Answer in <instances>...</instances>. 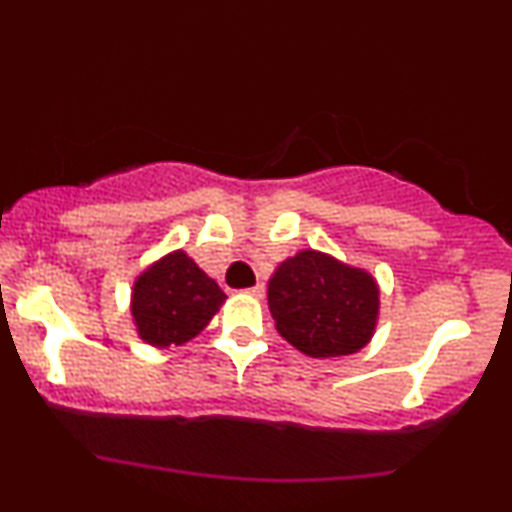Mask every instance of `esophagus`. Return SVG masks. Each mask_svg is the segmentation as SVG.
<instances>
[{
  "label": "esophagus",
  "instance_id": "esophagus-1",
  "mask_svg": "<svg viewBox=\"0 0 512 512\" xmlns=\"http://www.w3.org/2000/svg\"><path fill=\"white\" fill-rule=\"evenodd\" d=\"M245 293H248V296H252V298H264V284L250 286V289H245Z\"/></svg>",
  "mask_w": 512,
  "mask_h": 512
}]
</instances>
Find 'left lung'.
Wrapping results in <instances>:
<instances>
[{"mask_svg": "<svg viewBox=\"0 0 512 512\" xmlns=\"http://www.w3.org/2000/svg\"><path fill=\"white\" fill-rule=\"evenodd\" d=\"M269 313L286 342L313 358L356 354L370 342L380 291L363 269L303 250L269 279Z\"/></svg>", "mask_w": 512, "mask_h": 512, "instance_id": "left-lung-1", "label": "left lung"}]
</instances>
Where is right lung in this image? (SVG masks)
Masks as SVG:
<instances>
[{
	"label": "right lung",
	"mask_w": 512,
	"mask_h": 512,
	"mask_svg": "<svg viewBox=\"0 0 512 512\" xmlns=\"http://www.w3.org/2000/svg\"><path fill=\"white\" fill-rule=\"evenodd\" d=\"M226 293L182 250L151 264L132 289V315L146 344L166 349L197 337L219 313Z\"/></svg>",
	"instance_id": "right-lung-1"
}]
</instances>
